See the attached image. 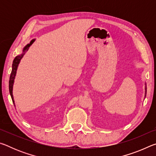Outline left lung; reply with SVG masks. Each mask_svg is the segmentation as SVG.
<instances>
[{
	"label": "left lung",
	"mask_w": 156,
	"mask_h": 156,
	"mask_svg": "<svg viewBox=\"0 0 156 156\" xmlns=\"http://www.w3.org/2000/svg\"><path fill=\"white\" fill-rule=\"evenodd\" d=\"M146 94H147V86H146V83H145V96H146Z\"/></svg>",
	"instance_id": "1"
}]
</instances>
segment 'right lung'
Instances as JSON below:
<instances>
[{
  "label": "right lung",
  "instance_id": "1",
  "mask_svg": "<svg viewBox=\"0 0 156 156\" xmlns=\"http://www.w3.org/2000/svg\"><path fill=\"white\" fill-rule=\"evenodd\" d=\"M35 40L36 39H33V40H31L30 41V43L27 44L26 46H25L24 48H23V49L22 54L18 55V56H16V58L14 60V61H13L12 70L11 75H10L9 81V90L10 96H11V97H12V101H13V103H14V105H15V102H14V96H13V85H14V79L16 77V71H17V69L18 67V65H19L20 60L22 59V58L25 55L26 51H28L30 47L34 43V42L35 41Z\"/></svg>",
  "mask_w": 156,
  "mask_h": 156
}]
</instances>
